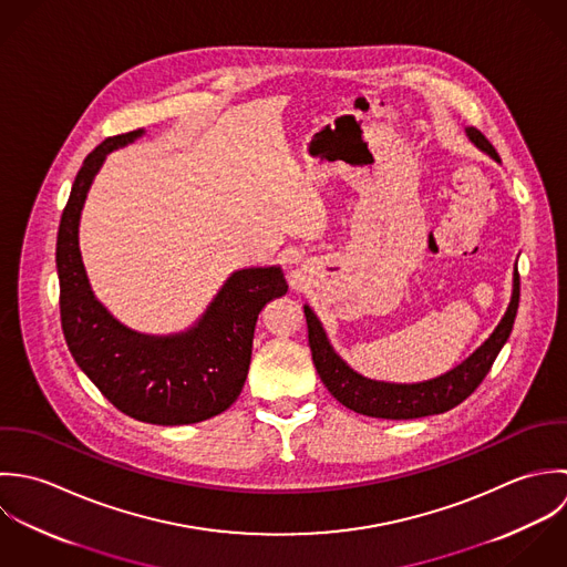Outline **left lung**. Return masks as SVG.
<instances>
[{
	"mask_svg": "<svg viewBox=\"0 0 567 567\" xmlns=\"http://www.w3.org/2000/svg\"><path fill=\"white\" fill-rule=\"evenodd\" d=\"M464 133L475 148L486 153L491 159L499 162V155L477 128L464 126ZM517 307H519V274L515 262L511 300L502 320L493 329V333L466 359H462L447 372L427 381H416V383H394V381H379V379L363 377L341 359L340 352L329 340L320 318L313 313L309 305H305V316H307L309 346H311L316 370L322 383L327 385V390L340 401L341 405L372 419L408 421V419H421V416L443 414L452 410L482 383L495 357L511 338Z\"/></svg>",
	"mask_w": 567,
	"mask_h": 567,
	"instance_id": "8db88e82",
	"label": "left lung"
}]
</instances>
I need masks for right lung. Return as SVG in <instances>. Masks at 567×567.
<instances>
[{
	"label": "right lung",
	"mask_w": 567,
	"mask_h": 567,
	"mask_svg": "<svg viewBox=\"0 0 567 567\" xmlns=\"http://www.w3.org/2000/svg\"><path fill=\"white\" fill-rule=\"evenodd\" d=\"M144 133L105 140L72 184L56 236L61 324L79 368L120 412L153 425H190L226 412L238 399L256 320L267 302L287 293V280L280 265L236 269L188 329L168 336L140 333L115 318L90 285L79 227L107 155Z\"/></svg>",
	"instance_id": "add662e5"
}]
</instances>
